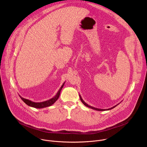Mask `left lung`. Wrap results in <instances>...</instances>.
<instances>
[{
	"label": "left lung",
	"mask_w": 147,
	"mask_h": 147,
	"mask_svg": "<svg viewBox=\"0 0 147 147\" xmlns=\"http://www.w3.org/2000/svg\"><path fill=\"white\" fill-rule=\"evenodd\" d=\"M79 96H80V100H81V101L82 102V103L85 106H86L87 107H88V108H91V109H94V110H96V111H109V110H111V109H113V108H115L117 105H118L119 104H117V105H115V106H114V107H112V108H109V109H98V108H94V107H91V106H90V105H88L87 103H86L83 100V99H82V98H81V95H79Z\"/></svg>",
	"instance_id": "1"
}]
</instances>
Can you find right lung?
<instances>
[{
	"label": "right lung",
	"instance_id": "1",
	"mask_svg": "<svg viewBox=\"0 0 147 147\" xmlns=\"http://www.w3.org/2000/svg\"><path fill=\"white\" fill-rule=\"evenodd\" d=\"M65 82L63 84V85L61 86V87H60V88L59 89V90L58 91V92H57V94H56V95L53 97L52 98L48 100H46V101H44V102H32L29 99H25L23 97L21 96L20 95V97L21 98V99H22L24 102L25 103H26L27 105L31 107H32V108H38V109H40V108H46V107H50L51 105H52L58 99L59 96H60V91L63 88V87L64 84H65Z\"/></svg>",
	"mask_w": 147,
	"mask_h": 147
}]
</instances>
